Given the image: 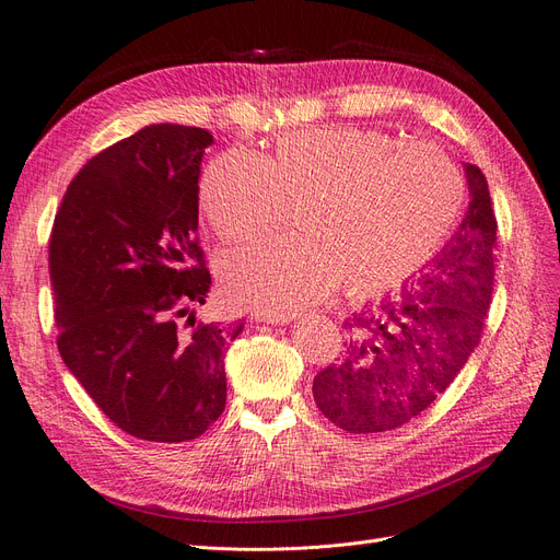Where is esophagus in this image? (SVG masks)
Masks as SVG:
<instances>
[{
  "label": "esophagus",
  "mask_w": 560,
  "mask_h": 560,
  "mask_svg": "<svg viewBox=\"0 0 560 560\" xmlns=\"http://www.w3.org/2000/svg\"><path fill=\"white\" fill-rule=\"evenodd\" d=\"M254 322H266V325H284V322H290V317H278V315H268L261 311H254L252 313Z\"/></svg>",
  "instance_id": "1"
}]
</instances>
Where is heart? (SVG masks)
Segmentation results:
<instances>
[{
    "label": "heart",
    "instance_id": "heart-1",
    "mask_svg": "<svg viewBox=\"0 0 560 560\" xmlns=\"http://www.w3.org/2000/svg\"><path fill=\"white\" fill-rule=\"evenodd\" d=\"M465 175L434 142L371 128L284 132L268 156L245 147L202 173L200 208L226 243L264 238L296 206V238L229 254L226 294L268 315L331 296L378 299L420 273L465 210Z\"/></svg>",
    "mask_w": 560,
    "mask_h": 560
}]
</instances>
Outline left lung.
I'll use <instances>...</instances> for the list:
<instances>
[{"label": "left lung", "instance_id": "left-lung-1", "mask_svg": "<svg viewBox=\"0 0 560 560\" xmlns=\"http://www.w3.org/2000/svg\"><path fill=\"white\" fill-rule=\"evenodd\" d=\"M469 210L399 299L348 322L346 352L313 381L317 409L354 434L406 425L442 397L479 346L493 301L498 222L488 182L465 163Z\"/></svg>", "mask_w": 560, "mask_h": 560}]
</instances>
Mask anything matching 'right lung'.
<instances>
[{"label": "right lung", "mask_w": 560, "mask_h": 560, "mask_svg": "<svg viewBox=\"0 0 560 560\" xmlns=\"http://www.w3.org/2000/svg\"><path fill=\"white\" fill-rule=\"evenodd\" d=\"M212 142L202 128L156 124L107 147L67 186L50 231L60 358L114 425L144 442L198 439L226 406L224 350L243 322L191 313L212 287L198 243Z\"/></svg>", "instance_id": "add662e5"}]
</instances>
